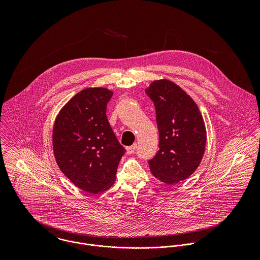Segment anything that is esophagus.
<instances>
[{
    "instance_id": "34e87169",
    "label": "esophagus",
    "mask_w": 260,
    "mask_h": 260,
    "mask_svg": "<svg viewBox=\"0 0 260 260\" xmlns=\"http://www.w3.org/2000/svg\"><path fill=\"white\" fill-rule=\"evenodd\" d=\"M136 148H137V144H133L132 146H129V147L126 148V153L128 155H131V154H133L135 152Z\"/></svg>"
}]
</instances>
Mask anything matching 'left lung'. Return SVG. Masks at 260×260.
<instances>
[{
  "instance_id": "8db88e82",
  "label": "left lung",
  "mask_w": 260,
  "mask_h": 260,
  "mask_svg": "<svg viewBox=\"0 0 260 260\" xmlns=\"http://www.w3.org/2000/svg\"><path fill=\"white\" fill-rule=\"evenodd\" d=\"M145 92L154 102L160 147L149 168L155 178L173 185L200 165L207 141L205 123L195 101L174 82L154 80Z\"/></svg>"
}]
</instances>
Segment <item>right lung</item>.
Masks as SVG:
<instances>
[{"mask_svg": "<svg viewBox=\"0 0 260 260\" xmlns=\"http://www.w3.org/2000/svg\"><path fill=\"white\" fill-rule=\"evenodd\" d=\"M113 91L90 87L78 92L59 111L53 126V152L63 174L81 190L97 194L116 180L125 153L106 116Z\"/></svg>", "mask_w": 260, "mask_h": 260, "instance_id": "add662e5", "label": "right lung"}]
</instances>
